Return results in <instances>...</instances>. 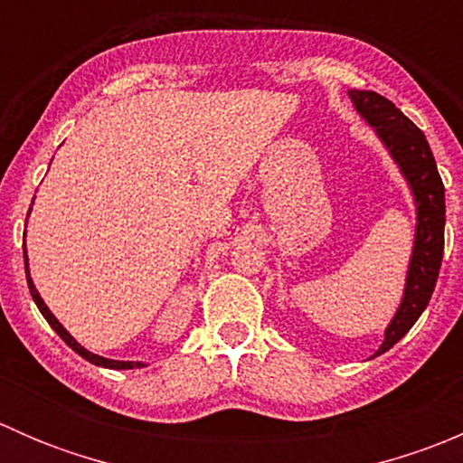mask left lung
<instances>
[{"label": "left lung", "instance_id": "1", "mask_svg": "<svg viewBox=\"0 0 463 463\" xmlns=\"http://www.w3.org/2000/svg\"><path fill=\"white\" fill-rule=\"evenodd\" d=\"M349 96L363 118L374 125L381 141L401 165V172L408 179L414 202H417V235H414V250L412 260H410L403 302H401L394 320L385 329V340L376 352L378 356L394 347L412 329V325L430 302L443 260L446 197H443V181L439 176L432 149L421 129L381 93L349 91Z\"/></svg>", "mask_w": 463, "mask_h": 463}]
</instances>
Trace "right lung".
Returning a JSON list of instances; mask_svg holds the SVG:
<instances>
[{
	"label": "right lung",
	"mask_w": 463,
	"mask_h": 463,
	"mask_svg": "<svg viewBox=\"0 0 463 463\" xmlns=\"http://www.w3.org/2000/svg\"><path fill=\"white\" fill-rule=\"evenodd\" d=\"M24 264H26V282H29V291H31V296H33V300H35V305H37V309H40V314L44 316L46 318V322H49L51 326H53L55 329V334L60 335V338L64 340V343L69 345V347L73 349V352L76 354H80L82 358H85V361H89V363H93V365H100V367H109V370H134V367H145L143 363H132V361H109V358H102V356H96V354H91V352H87L85 347H82V345H78L76 340L71 338V334H69L67 329H64L62 325H60L58 320H55V316L51 314L49 311V307L44 305V300H42L40 298V293H37V288H35V284H33V279H31V275H29V260H26V249H24Z\"/></svg>",
	"instance_id": "add662e5"
}]
</instances>
